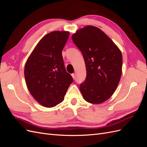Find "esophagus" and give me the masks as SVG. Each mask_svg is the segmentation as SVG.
<instances>
[{
    "label": "esophagus",
    "instance_id": "1",
    "mask_svg": "<svg viewBox=\"0 0 147 147\" xmlns=\"http://www.w3.org/2000/svg\"><path fill=\"white\" fill-rule=\"evenodd\" d=\"M72 78H73L74 79L75 78V75L74 74H72Z\"/></svg>",
    "mask_w": 147,
    "mask_h": 147
}]
</instances>
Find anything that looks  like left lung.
<instances>
[{"instance_id":"1","label":"left lung","mask_w":147,"mask_h":147,"mask_svg":"<svg viewBox=\"0 0 147 147\" xmlns=\"http://www.w3.org/2000/svg\"><path fill=\"white\" fill-rule=\"evenodd\" d=\"M72 38L82 53L86 78L80 85L84 99L99 104L116 91L122 74L121 52L103 31L87 26L74 33Z\"/></svg>"}]
</instances>
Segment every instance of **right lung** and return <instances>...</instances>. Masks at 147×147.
<instances>
[{
	"instance_id": "right-lung-1",
	"label": "right lung",
	"mask_w": 147,
	"mask_h": 147,
	"mask_svg": "<svg viewBox=\"0 0 147 147\" xmlns=\"http://www.w3.org/2000/svg\"><path fill=\"white\" fill-rule=\"evenodd\" d=\"M69 37L68 31H53L35 46L26 61L24 77L34 99L45 107L64 99L73 78L66 72L62 50Z\"/></svg>"
}]
</instances>
